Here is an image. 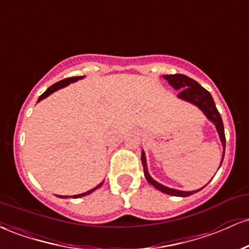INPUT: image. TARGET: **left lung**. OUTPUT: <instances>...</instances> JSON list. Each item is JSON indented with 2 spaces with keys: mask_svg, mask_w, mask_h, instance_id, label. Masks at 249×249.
I'll use <instances>...</instances> for the list:
<instances>
[{
  "mask_svg": "<svg viewBox=\"0 0 249 249\" xmlns=\"http://www.w3.org/2000/svg\"><path fill=\"white\" fill-rule=\"evenodd\" d=\"M164 78L167 79V82L170 83L171 87H173L176 90H180L178 93V97L185 101L192 103V104L196 105L205 115L207 116V118L211 122L214 123L218 133L221 139L222 146H224V154H222V160H224L225 156V147H226V137H225V130H224V123H222L221 116H220L218 108L215 107V103H214L212 96L208 92L206 89H204L198 82H196L194 79L190 78V77L181 75V73H176V75H164ZM221 160V162H222ZM142 167H144V174L145 178L151 185H153L157 190H159L162 193L170 194V196H188L191 194L198 192V191H191V192H186V191H179V190H173V188L166 187L164 185L159 184L156 180L151 178V176L147 172V166H146V160H145V154L142 152Z\"/></svg>",
  "mask_w": 249,
  "mask_h": 249,
  "instance_id": "left-lung-1",
  "label": "left lung"
}]
</instances>
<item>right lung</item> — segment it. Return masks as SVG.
<instances>
[{
    "label": "right lung",
    "instance_id": "1",
    "mask_svg": "<svg viewBox=\"0 0 249 249\" xmlns=\"http://www.w3.org/2000/svg\"><path fill=\"white\" fill-rule=\"evenodd\" d=\"M81 78H83L82 76H78V77H69V78H65V79H63V81H59V82L55 83V84L51 85L50 88H48V89H47V91H45L44 93H42V95L39 96L38 101H37V102H39V101H42V99H44L45 97H48L49 95H51V93H53V92H55V91H56V90H58V89L67 87V85H68V84H70V83H73V82L78 81V79H81ZM102 184H103V182H101V184H99L98 186H96L95 188H92V190L88 191V192L82 193V194H77V196H72V198H73V199H76V198H81V196H88V194H90L91 192H93V191L97 190V188H98V187H101V186H102ZM59 196V198H64V196ZM65 198H67V196H65Z\"/></svg>",
    "mask_w": 249,
    "mask_h": 249
}]
</instances>
